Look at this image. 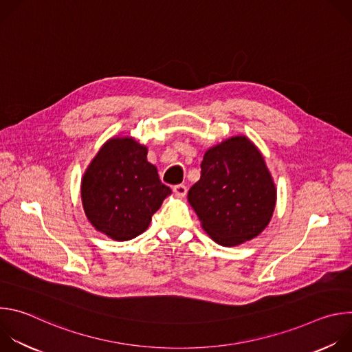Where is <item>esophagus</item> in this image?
Returning <instances> with one entry per match:
<instances>
[{
  "label": "esophagus",
  "instance_id": "1",
  "mask_svg": "<svg viewBox=\"0 0 352 352\" xmlns=\"http://www.w3.org/2000/svg\"><path fill=\"white\" fill-rule=\"evenodd\" d=\"M173 190H174V193H175L177 196L184 197V196L186 195V192H188V188H186L185 185H175V186L173 188Z\"/></svg>",
  "mask_w": 352,
  "mask_h": 352
}]
</instances>
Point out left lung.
<instances>
[{
	"label": "left lung",
	"mask_w": 352,
	"mask_h": 352,
	"mask_svg": "<svg viewBox=\"0 0 352 352\" xmlns=\"http://www.w3.org/2000/svg\"><path fill=\"white\" fill-rule=\"evenodd\" d=\"M200 179L188 192L205 232L219 245L256 238L270 223L277 188L258 146L245 135L209 147Z\"/></svg>",
	"instance_id": "1"
}]
</instances>
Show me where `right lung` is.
<instances>
[{
  "mask_svg": "<svg viewBox=\"0 0 352 352\" xmlns=\"http://www.w3.org/2000/svg\"><path fill=\"white\" fill-rule=\"evenodd\" d=\"M147 147L132 136L110 138L83 173L80 197L96 231L129 241L147 230L171 189L147 162Z\"/></svg>",
  "mask_w": 352,
  "mask_h": 352,
  "instance_id": "add662e5",
  "label": "right lung"
}]
</instances>
